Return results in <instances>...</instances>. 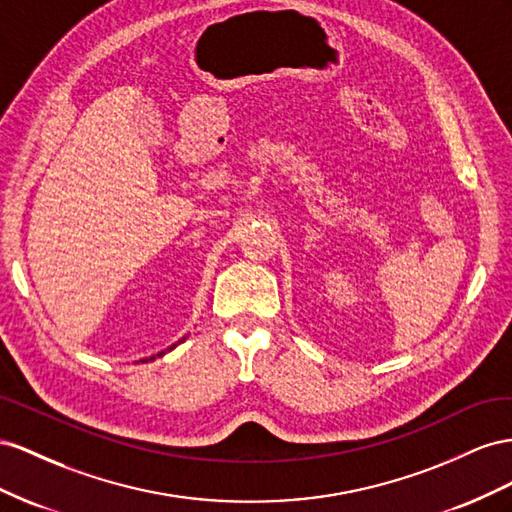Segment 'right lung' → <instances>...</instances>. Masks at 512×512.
Instances as JSON below:
<instances>
[{
    "instance_id": "add662e5",
    "label": "right lung",
    "mask_w": 512,
    "mask_h": 512,
    "mask_svg": "<svg viewBox=\"0 0 512 512\" xmlns=\"http://www.w3.org/2000/svg\"><path fill=\"white\" fill-rule=\"evenodd\" d=\"M173 347H175V345H171V347H169V349H173ZM169 349H167V352H169ZM163 354H165V352H160V354H158V356H163ZM150 360H154V356H152V358H150Z\"/></svg>"
}]
</instances>
